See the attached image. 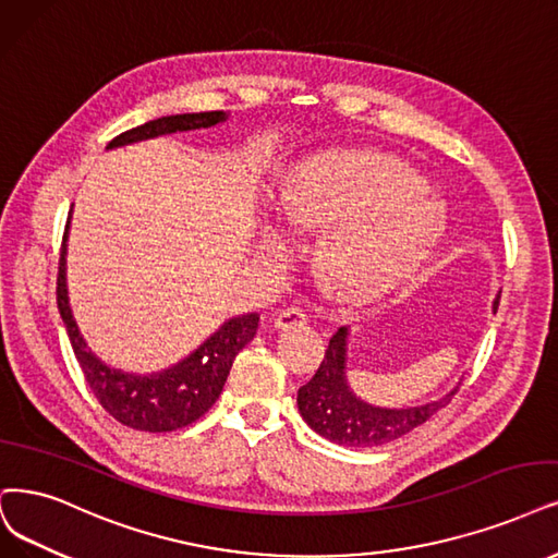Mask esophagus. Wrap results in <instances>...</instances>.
Wrapping results in <instances>:
<instances>
[{
    "label": "esophagus",
    "instance_id": "obj_1",
    "mask_svg": "<svg viewBox=\"0 0 558 558\" xmlns=\"http://www.w3.org/2000/svg\"><path fill=\"white\" fill-rule=\"evenodd\" d=\"M307 322V313L299 305L282 307V311L276 315V326L278 328H292V326H303Z\"/></svg>",
    "mask_w": 558,
    "mask_h": 558
}]
</instances>
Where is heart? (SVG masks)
Returning <instances> with one entry per match:
<instances>
[{
    "label": "heart",
    "instance_id": "1",
    "mask_svg": "<svg viewBox=\"0 0 558 558\" xmlns=\"http://www.w3.org/2000/svg\"><path fill=\"white\" fill-rule=\"evenodd\" d=\"M404 165L356 151H322L287 179L280 211L303 230H328L322 259L347 294H377L427 259L446 230L444 204Z\"/></svg>",
    "mask_w": 558,
    "mask_h": 558
}]
</instances>
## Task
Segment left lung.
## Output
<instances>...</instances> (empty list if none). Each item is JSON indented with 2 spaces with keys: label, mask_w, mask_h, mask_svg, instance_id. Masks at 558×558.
Wrapping results in <instances>:
<instances>
[{
  "label": "left lung",
  "mask_w": 558,
  "mask_h": 558,
  "mask_svg": "<svg viewBox=\"0 0 558 558\" xmlns=\"http://www.w3.org/2000/svg\"><path fill=\"white\" fill-rule=\"evenodd\" d=\"M499 307V299L494 301V313ZM347 363V328H338V333L328 342L324 361L315 377L299 388V411L303 421L311 425L324 439L352 446V448H373L381 444H390L407 432L423 425L427 418L437 414L446 407L452 396L427 402L421 407L407 409H381L363 402L352 393L344 377Z\"/></svg>",
  "instance_id": "1"
}]
</instances>
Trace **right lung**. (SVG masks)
Segmentation results:
<instances>
[{
    "label": "right lung",
    "mask_w": 558,
    "mask_h": 558,
    "mask_svg": "<svg viewBox=\"0 0 558 558\" xmlns=\"http://www.w3.org/2000/svg\"><path fill=\"white\" fill-rule=\"evenodd\" d=\"M225 119L227 114L222 110L160 117V119L142 123L137 129L117 135L114 140H110L108 149L123 147V144H133L142 140H151L158 135L209 129ZM69 222H71V214L66 220L64 239H61L59 274H57V305H59L61 319H64L75 359L82 367V373H85V379L94 390L96 400L121 425L140 429V432H172L195 423L214 407L227 381V375H230V367L236 354L255 338L259 315L247 313L225 322L218 331L204 344H199L189 359H183L181 363L162 369V373H156V375L121 373V369L106 365L92 352L73 319L71 303H69V287H66Z\"/></svg>",
    "instance_id": "1"
}]
</instances>
